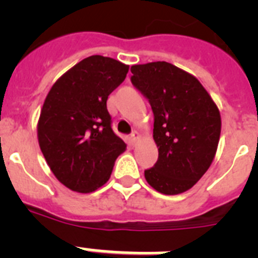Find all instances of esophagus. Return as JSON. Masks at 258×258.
<instances>
[{"label":"esophagus","mask_w":258,"mask_h":258,"mask_svg":"<svg viewBox=\"0 0 258 258\" xmlns=\"http://www.w3.org/2000/svg\"><path fill=\"white\" fill-rule=\"evenodd\" d=\"M131 140H132V143H136L137 141L140 140V134H138V132H132Z\"/></svg>","instance_id":"1"}]
</instances>
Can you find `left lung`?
Segmentation results:
<instances>
[{
    "label": "left lung",
    "mask_w": 258,
    "mask_h": 258,
    "mask_svg": "<svg viewBox=\"0 0 258 258\" xmlns=\"http://www.w3.org/2000/svg\"><path fill=\"white\" fill-rule=\"evenodd\" d=\"M131 81L149 99L159 157L145 170L146 181L165 195L184 192L208 170L217 151L221 116L197 77L152 61L131 68Z\"/></svg>",
    "instance_id": "1"
}]
</instances>
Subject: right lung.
I'll return each mask as SVG.
<instances>
[{
	"label": "right lung",
	"instance_id": "right-lung-1",
	"mask_svg": "<svg viewBox=\"0 0 258 258\" xmlns=\"http://www.w3.org/2000/svg\"><path fill=\"white\" fill-rule=\"evenodd\" d=\"M127 71L121 61L92 55L50 89L38 120V143L51 172L66 187L86 194L103 186L126 149L112 131L107 99Z\"/></svg>",
	"mask_w": 258,
	"mask_h": 258
}]
</instances>
